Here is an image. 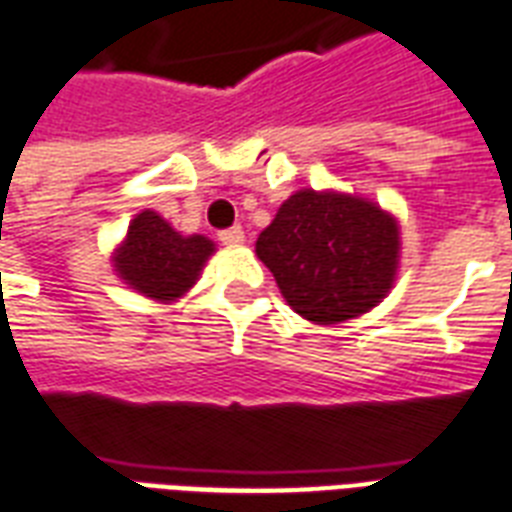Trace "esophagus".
I'll use <instances>...</instances> for the list:
<instances>
[{
    "instance_id": "1",
    "label": "esophagus",
    "mask_w": 512,
    "mask_h": 512,
    "mask_svg": "<svg viewBox=\"0 0 512 512\" xmlns=\"http://www.w3.org/2000/svg\"><path fill=\"white\" fill-rule=\"evenodd\" d=\"M219 240L224 245H240L245 240V232L243 227H229V229H221L219 232Z\"/></svg>"
}]
</instances>
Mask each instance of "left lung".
I'll use <instances>...</instances> for the list:
<instances>
[{"label": "left lung", "mask_w": 512, "mask_h": 512, "mask_svg": "<svg viewBox=\"0 0 512 512\" xmlns=\"http://www.w3.org/2000/svg\"><path fill=\"white\" fill-rule=\"evenodd\" d=\"M277 288L312 323L358 318L387 296L398 267V224L374 202L301 189L256 240Z\"/></svg>", "instance_id": "obj_1"}]
</instances>
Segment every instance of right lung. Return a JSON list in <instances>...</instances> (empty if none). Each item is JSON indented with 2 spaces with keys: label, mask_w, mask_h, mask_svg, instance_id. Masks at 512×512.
I'll use <instances>...</instances> for the list:
<instances>
[{
  "label": "right lung",
  "mask_w": 512,
  "mask_h": 512,
  "mask_svg": "<svg viewBox=\"0 0 512 512\" xmlns=\"http://www.w3.org/2000/svg\"><path fill=\"white\" fill-rule=\"evenodd\" d=\"M211 253L213 243L208 237L178 235L157 213L144 211L130 224L128 237L114 256V267L122 280L144 296L173 301L192 288Z\"/></svg>",
  "instance_id": "add662e5"
}]
</instances>
